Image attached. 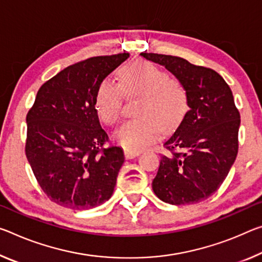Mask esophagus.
<instances>
[{"instance_id": "1", "label": "esophagus", "mask_w": 262, "mask_h": 262, "mask_svg": "<svg viewBox=\"0 0 262 262\" xmlns=\"http://www.w3.org/2000/svg\"><path fill=\"white\" fill-rule=\"evenodd\" d=\"M140 151H135V150H128V149H124V156L126 159H133V157H136L140 155Z\"/></svg>"}]
</instances>
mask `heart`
I'll return each instance as SVG.
<instances>
[{"instance_id": "1", "label": "heart", "mask_w": 262, "mask_h": 262, "mask_svg": "<svg viewBox=\"0 0 262 262\" xmlns=\"http://www.w3.org/2000/svg\"><path fill=\"white\" fill-rule=\"evenodd\" d=\"M120 84L111 79L100 82L94 107L102 122L108 126L120 121L124 97H141L136 108L138 119L132 120L115 133L116 142L128 150H142L167 132L178 126L188 107L185 90L163 70L149 61L132 63L119 72Z\"/></svg>"}]
</instances>
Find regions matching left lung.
Here are the masks:
<instances>
[{
    "instance_id": "1",
    "label": "left lung",
    "mask_w": 262,
    "mask_h": 262,
    "mask_svg": "<svg viewBox=\"0 0 262 262\" xmlns=\"http://www.w3.org/2000/svg\"><path fill=\"white\" fill-rule=\"evenodd\" d=\"M164 66L185 90L188 107L175 133L165 141L152 190L172 205L205 201L219 189L238 154L240 114L221 74L181 57L141 53Z\"/></svg>"
}]
</instances>
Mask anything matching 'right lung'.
<instances>
[{
	"label": "right lung",
	"instance_id": "add662e5",
	"mask_svg": "<svg viewBox=\"0 0 262 262\" xmlns=\"http://www.w3.org/2000/svg\"><path fill=\"white\" fill-rule=\"evenodd\" d=\"M129 53L89 58L41 85L27 115L26 154L41 190L56 204L93 209L108 201L124 162L94 107L100 82Z\"/></svg>",
	"mask_w": 262,
	"mask_h": 262
}]
</instances>
